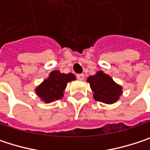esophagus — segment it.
<instances>
[{
    "instance_id": "esophagus-1",
    "label": "esophagus",
    "mask_w": 150,
    "mask_h": 150,
    "mask_svg": "<svg viewBox=\"0 0 150 150\" xmlns=\"http://www.w3.org/2000/svg\"><path fill=\"white\" fill-rule=\"evenodd\" d=\"M76 77H77V79H79V80H83V79H84V75H83V74H78V75H76Z\"/></svg>"
}]
</instances>
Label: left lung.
Masks as SVG:
<instances>
[{"mask_svg":"<svg viewBox=\"0 0 150 150\" xmlns=\"http://www.w3.org/2000/svg\"><path fill=\"white\" fill-rule=\"evenodd\" d=\"M89 82L94 98L104 103H113L116 102L122 94V87L117 85L109 75L99 71L95 75H91L87 80Z\"/></svg>","mask_w":150,"mask_h":150,"instance_id":"8db88e82","label":"left lung"}]
</instances>
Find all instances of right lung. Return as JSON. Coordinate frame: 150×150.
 Instances as JSON below:
<instances>
[{
  "label": "right lung",
  "mask_w": 150,
  "mask_h": 150,
  "mask_svg": "<svg viewBox=\"0 0 150 150\" xmlns=\"http://www.w3.org/2000/svg\"><path fill=\"white\" fill-rule=\"evenodd\" d=\"M75 80L73 74H62L58 70L52 71L49 77L45 80L36 89V94L45 102L51 103L63 96L67 83Z\"/></svg>",
  "instance_id": "add662e5"
}]
</instances>
